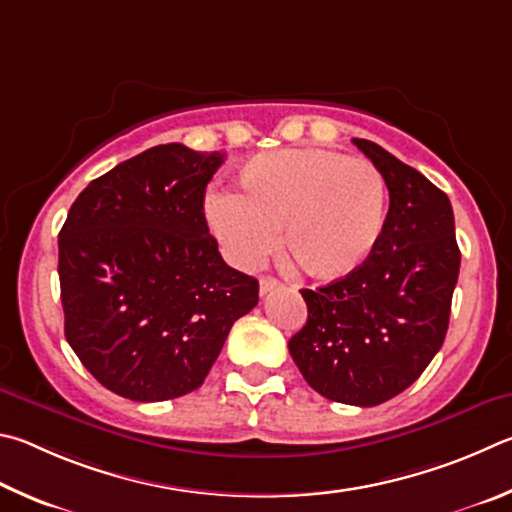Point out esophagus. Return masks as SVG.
I'll use <instances>...</instances> for the list:
<instances>
[{
    "label": "esophagus",
    "instance_id": "esophagus-1",
    "mask_svg": "<svg viewBox=\"0 0 512 512\" xmlns=\"http://www.w3.org/2000/svg\"><path fill=\"white\" fill-rule=\"evenodd\" d=\"M283 283L279 279H274V276H263L261 279V285H258V290H261V297H265V294H270L274 290H281Z\"/></svg>",
    "mask_w": 512,
    "mask_h": 512
}]
</instances>
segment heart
I'll return each mask as SVG.
<instances>
[{
	"label": "heart",
	"instance_id": "obj_1",
	"mask_svg": "<svg viewBox=\"0 0 512 512\" xmlns=\"http://www.w3.org/2000/svg\"><path fill=\"white\" fill-rule=\"evenodd\" d=\"M387 179L366 159L326 148H283L247 161L238 193L206 200L229 261L254 270L276 245L301 272L333 281L373 254L387 224Z\"/></svg>",
	"mask_w": 512,
	"mask_h": 512
}]
</instances>
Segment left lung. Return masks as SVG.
I'll use <instances>...</instances> for the list:
<instances>
[{"label": "left lung", "mask_w": 512, "mask_h": 512, "mask_svg": "<svg viewBox=\"0 0 512 512\" xmlns=\"http://www.w3.org/2000/svg\"><path fill=\"white\" fill-rule=\"evenodd\" d=\"M353 143L387 179V224L362 267L301 290L308 321L288 348L321 396L375 407L411 387L441 351L461 251L450 197L378 143Z\"/></svg>", "instance_id": "1"}]
</instances>
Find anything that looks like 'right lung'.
<instances>
[{"label":"right lung","instance_id":"add662e5","mask_svg":"<svg viewBox=\"0 0 512 512\" xmlns=\"http://www.w3.org/2000/svg\"><path fill=\"white\" fill-rule=\"evenodd\" d=\"M224 152L155 146L89 182L58 236L65 337L105 389L137 402L195 391L258 281L222 261L204 191Z\"/></svg>","mask_w":512,"mask_h":512}]
</instances>
